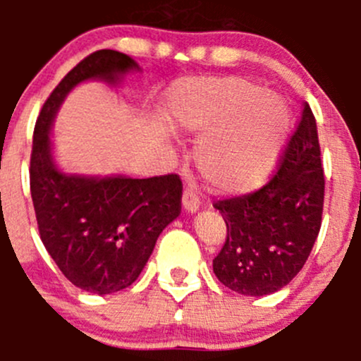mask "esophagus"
<instances>
[{
	"mask_svg": "<svg viewBox=\"0 0 361 361\" xmlns=\"http://www.w3.org/2000/svg\"><path fill=\"white\" fill-rule=\"evenodd\" d=\"M181 204H183V209L188 211V213H195V211L199 209V206H201V201H199L197 194H195L194 190H185L183 192V199H181Z\"/></svg>",
	"mask_w": 361,
	"mask_h": 361,
	"instance_id": "obj_1",
	"label": "esophagus"
}]
</instances>
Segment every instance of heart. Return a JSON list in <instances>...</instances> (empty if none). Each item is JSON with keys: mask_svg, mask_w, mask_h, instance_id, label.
<instances>
[{"mask_svg": "<svg viewBox=\"0 0 361 361\" xmlns=\"http://www.w3.org/2000/svg\"><path fill=\"white\" fill-rule=\"evenodd\" d=\"M174 126L206 134L195 152L197 167L211 187L248 192L267 181L290 133V110L245 78L180 82L167 92Z\"/></svg>", "mask_w": 361, "mask_h": 361, "instance_id": "heart-1", "label": "heart"}]
</instances>
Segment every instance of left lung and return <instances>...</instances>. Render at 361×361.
<instances>
[{
	"instance_id": "left-lung-1",
	"label": "left lung",
	"mask_w": 361,
	"mask_h": 361,
	"mask_svg": "<svg viewBox=\"0 0 361 361\" xmlns=\"http://www.w3.org/2000/svg\"><path fill=\"white\" fill-rule=\"evenodd\" d=\"M323 197L316 118L304 103L274 176L251 194L214 202L227 225V241L213 260L220 283L251 297L288 285L319 234Z\"/></svg>"
}]
</instances>
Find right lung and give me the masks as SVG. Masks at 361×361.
Returning <instances> with one entry per match:
<instances>
[{
    "label": "right lung",
    "instance_id": "right-lung-1",
    "mask_svg": "<svg viewBox=\"0 0 361 361\" xmlns=\"http://www.w3.org/2000/svg\"><path fill=\"white\" fill-rule=\"evenodd\" d=\"M134 69H140L136 61L116 50L87 56L52 90L32 134L29 185L39 238L61 272L89 293L108 295L133 285L160 232L181 211L178 174L80 176L63 173L54 162L50 129L68 94L87 80L116 85Z\"/></svg>",
    "mask_w": 361,
    "mask_h": 361
}]
</instances>
